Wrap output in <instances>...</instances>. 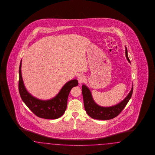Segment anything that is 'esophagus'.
I'll list each match as a JSON object with an SVG mask.
<instances>
[{"label": "esophagus", "instance_id": "esophagus-1", "mask_svg": "<svg viewBox=\"0 0 155 155\" xmlns=\"http://www.w3.org/2000/svg\"><path fill=\"white\" fill-rule=\"evenodd\" d=\"M78 82L80 84H82L83 82H84L86 80V77L84 75H82V74H80V75L78 76Z\"/></svg>", "mask_w": 155, "mask_h": 155}]
</instances>
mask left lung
<instances>
[{
  "label": "left lung",
  "mask_w": 155,
  "mask_h": 155,
  "mask_svg": "<svg viewBox=\"0 0 155 155\" xmlns=\"http://www.w3.org/2000/svg\"><path fill=\"white\" fill-rule=\"evenodd\" d=\"M126 56L127 60L131 63L128 57L127 49L126 47ZM82 92L84 98V109L90 117L98 120H109L117 117L126 107L131 97L133 92V84L131 90L122 102L111 107H102L94 102L90 90L86 85H82Z\"/></svg>",
  "instance_id": "1"
}]
</instances>
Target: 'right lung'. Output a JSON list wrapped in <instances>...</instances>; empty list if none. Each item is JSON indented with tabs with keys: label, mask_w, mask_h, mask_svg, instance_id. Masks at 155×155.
Masks as SVG:
<instances>
[{
	"label": "right lung",
	"mask_w": 155,
	"mask_h": 155,
	"mask_svg": "<svg viewBox=\"0 0 155 155\" xmlns=\"http://www.w3.org/2000/svg\"><path fill=\"white\" fill-rule=\"evenodd\" d=\"M21 67V60L19 67V91L24 103L38 117L49 119H56L61 117L66 109L68 98L71 89L78 84V81L73 80L68 81L56 96L51 99L40 100L29 94L25 89Z\"/></svg>",
	"instance_id": "1"
}]
</instances>
